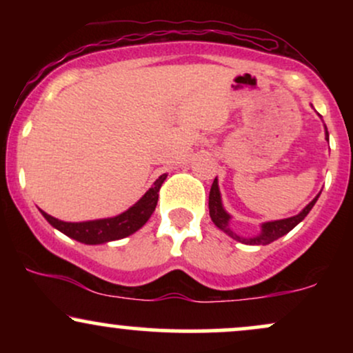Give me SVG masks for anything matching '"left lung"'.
<instances>
[{
	"label": "left lung",
	"mask_w": 353,
	"mask_h": 353,
	"mask_svg": "<svg viewBox=\"0 0 353 353\" xmlns=\"http://www.w3.org/2000/svg\"><path fill=\"white\" fill-rule=\"evenodd\" d=\"M325 139L329 141V132H327V128H325ZM319 196L320 194H317V196L312 199V202H309V204H307L305 208H303L301 212L297 214V216L281 219V221L264 222V224H261V232H259L257 236L242 237L230 229V219H232V216H230L228 210L224 209V205H222V196H221V190H219V182L216 177L212 182V188H210V192H209V214H210V219H212L214 224H216L217 228L222 230V232H225L229 237H232L234 241L242 242V244H247V245H267V244H270V242L277 241L279 237L289 234L290 230L295 228V225L301 224L303 219L307 217V214H309L312 208L315 205Z\"/></svg>",
	"instance_id": "left-lung-1"
}]
</instances>
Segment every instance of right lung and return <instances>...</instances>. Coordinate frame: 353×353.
<instances>
[{
    "label": "right lung",
    "mask_w": 353,
    "mask_h": 353,
    "mask_svg": "<svg viewBox=\"0 0 353 353\" xmlns=\"http://www.w3.org/2000/svg\"><path fill=\"white\" fill-rule=\"evenodd\" d=\"M165 177H168L165 174L159 176V179H156L148 192L134 205H131L128 210L117 214L114 217L96 219V221L84 222H64L50 216V214H46L41 209L39 210H41L43 217L50 222L52 228L58 229L64 236L88 245L106 244V242L131 236V234L139 230L149 221V217L152 216L154 209L157 205V199H159V194L157 192H159Z\"/></svg>",
    "instance_id": "right-lung-1"
}]
</instances>
